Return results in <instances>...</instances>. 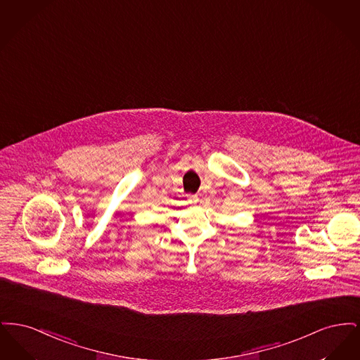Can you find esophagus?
<instances>
[{"label": "esophagus", "instance_id": "esophagus-1", "mask_svg": "<svg viewBox=\"0 0 360 360\" xmlns=\"http://www.w3.org/2000/svg\"><path fill=\"white\" fill-rule=\"evenodd\" d=\"M188 201H190V204H197V202H198V195H197V194L190 195V197H188Z\"/></svg>", "mask_w": 360, "mask_h": 360}]
</instances>
